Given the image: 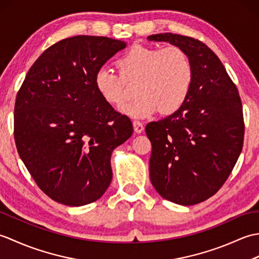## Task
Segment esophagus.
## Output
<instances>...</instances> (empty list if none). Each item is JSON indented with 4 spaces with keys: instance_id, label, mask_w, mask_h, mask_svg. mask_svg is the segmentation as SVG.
Masks as SVG:
<instances>
[{
    "instance_id": "34e87169",
    "label": "esophagus",
    "mask_w": 259,
    "mask_h": 259,
    "mask_svg": "<svg viewBox=\"0 0 259 259\" xmlns=\"http://www.w3.org/2000/svg\"><path fill=\"white\" fill-rule=\"evenodd\" d=\"M145 126H144V123L141 122V121H138V120H135L134 121V130L135 133L137 134H141L142 131H144Z\"/></svg>"
}]
</instances>
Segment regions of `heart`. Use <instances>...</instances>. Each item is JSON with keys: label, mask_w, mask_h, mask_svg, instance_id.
<instances>
[{"label": "heart", "mask_w": 259, "mask_h": 259, "mask_svg": "<svg viewBox=\"0 0 259 259\" xmlns=\"http://www.w3.org/2000/svg\"><path fill=\"white\" fill-rule=\"evenodd\" d=\"M119 74L100 68L95 75L96 89L104 101L114 107L128 99V84L138 83L140 98L120 108L131 118H148L159 112L172 113L189 95L192 67L187 53L177 46L166 48L134 46L118 62Z\"/></svg>", "instance_id": "b5f03b06"}]
</instances>
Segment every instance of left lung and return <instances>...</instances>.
<instances>
[{
  "mask_svg": "<svg viewBox=\"0 0 259 259\" xmlns=\"http://www.w3.org/2000/svg\"><path fill=\"white\" fill-rule=\"evenodd\" d=\"M177 46L189 57V95L177 111L146 125L152 151L150 180L164 199L183 206L222 188L243 149L245 123L237 87L205 43L174 33L148 36Z\"/></svg>",
  "mask_w": 259,
  "mask_h": 259,
  "instance_id": "obj_1",
  "label": "left lung"
}]
</instances>
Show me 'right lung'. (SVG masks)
Wrapping results in <instances>:
<instances>
[{
	"label": "right lung",
	"instance_id": "right-lung-1",
	"mask_svg": "<svg viewBox=\"0 0 259 259\" xmlns=\"http://www.w3.org/2000/svg\"><path fill=\"white\" fill-rule=\"evenodd\" d=\"M125 43L76 35L54 43L33 63L14 106V140L47 196L78 207L95 202L112 180V151L133 123L101 98L95 75Z\"/></svg>",
	"mask_w": 259,
	"mask_h": 259
}]
</instances>
